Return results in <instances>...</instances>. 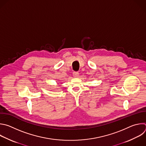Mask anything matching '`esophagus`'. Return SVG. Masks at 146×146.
<instances>
[{
	"instance_id": "esophagus-1",
	"label": "esophagus",
	"mask_w": 146,
	"mask_h": 146,
	"mask_svg": "<svg viewBox=\"0 0 146 146\" xmlns=\"http://www.w3.org/2000/svg\"><path fill=\"white\" fill-rule=\"evenodd\" d=\"M73 76L74 77H78V76H79V73H78V72H74L73 73Z\"/></svg>"
}]
</instances>
